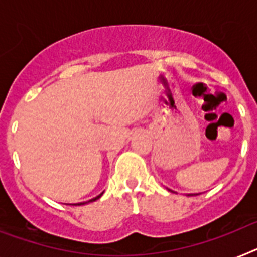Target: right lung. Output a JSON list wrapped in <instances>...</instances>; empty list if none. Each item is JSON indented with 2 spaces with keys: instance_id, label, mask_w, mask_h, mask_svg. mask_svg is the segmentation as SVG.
Listing matches in <instances>:
<instances>
[{
  "instance_id": "right-lung-1",
  "label": "right lung",
  "mask_w": 257,
  "mask_h": 257,
  "mask_svg": "<svg viewBox=\"0 0 257 257\" xmlns=\"http://www.w3.org/2000/svg\"><path fill=\"white\" fill-rule=\"evenodd\" d=\"M101 196H102V193H101V194H99V196H97V197H95V198H93V200L88 201V202H93V201H95V200H98V198H99V197H101ZM85 203H86V202H85ZM77 205H82V203H77Z\"/></svg>"
}]
</instances>
